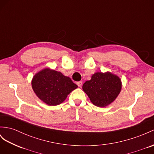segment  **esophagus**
Masks as SVG:
<instances>
[{
  "instance_id": "esophagus-1",
  "label": "esophagus",
  "mask_w": 154,
  "mask_h": 154,
  "mask_svg": "<svg viewBox=\"0 0 154 154\" xmlns=\"http://www.w3.org/2000/svg\"><path fill=\"white\" fill-rule=\"evenodd\" d=\"M77 85L79 87H81V86L82 85V81H78V82H77Z\"/></svg>"
}]
</instances>
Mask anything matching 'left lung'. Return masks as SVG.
Here are the masks:
<instances>
[{"label": "left lung", "mask_w": 154, "mask_h": 154, "mask_svg": "<svg viewBox=\"0 0 154 154\" xmlns=\"http://www.w3.org/2000/svg\"><path fill=\"white\" fill-rule=\"evenodd\" d=\"M121 88L120 78L110 72L94 73L91 80L86 81L82 85V89L92 103L101 107L111 103L118 96Z\"/></svg>", "instance_id": "obj_1"}]
</instances>
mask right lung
Here are the masks:
<instances>
[{"label":"right lung","mask_w":154,"mask_h":154,"mask_svg":"<svg viewBox=\"0 0 154 154\" xmlns=\"http://www.w3.org/2000/svg\"><path fill=\"white\" fill-rule=\"evenodd\" d=\"M32 87L39 99L54 106L62 103L77 85L60 72L45 68L34 76Z\"/></svg>","instance_id":"add662e5"}]
</instances>
